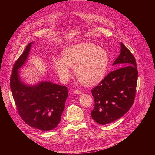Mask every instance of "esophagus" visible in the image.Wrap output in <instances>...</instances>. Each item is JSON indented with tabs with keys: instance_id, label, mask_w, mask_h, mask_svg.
I'll list each match as a JSON object with an SVG mask.
<instances>
[{
	"instance_id": "34e87169",
	"label": "esophagus",
	"mask_w": 155,
	"mask_h": 155,
	"mask_svg": "<svg viewBox=\"0 0 155 155\" xmlns=\"http://www.w3.org/2000/svg\"><path fill=\"white\" fill-rule=\"evenodd\" d=\"M74 93L75 94H81V91H80V90H75L74 91Z\"/></svg>"
}]
</instances>
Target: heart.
<instances>
[{
    "instance_id": "heart-1",
    "label": "heart",
    "mask_w": 155,
    "mask_h": 155,
    "mask_svg": "<svg viewBox=\"0 0 155 155\" xmlns=\"http://www.w3.org/2000/svg\"><path fill=\"white\" fill-rule=\"evenodd\" d=\"M109 57L105 50L93 43H81L65 48L62 58L53 59L54 68L60 79L67 81L71 77L70 68L83 84L92 86L104 77Z\"/></svg>"
}]
</instances>
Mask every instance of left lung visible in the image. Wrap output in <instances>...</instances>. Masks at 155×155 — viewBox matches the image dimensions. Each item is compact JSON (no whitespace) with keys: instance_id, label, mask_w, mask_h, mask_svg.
I'll list each match as a JSON object with an SVG mask.
<instances>
[{"instance_id":"left-lung-1","label":"left lung","mask_w":155,"mask_h":155,"mask_svg":"<svg viewBox=\"0 0 155 155\" xmlns=\"http://www.w3.org/2000/svg\"><path fill=\"white\" fill-rule=\"evenodd\" d=\"M121 52L113 65L121 67L110 72L91 90L94 107L93 119L105 125L122 117L134 103L138 71L134 56L121 43Z\"/></svg>"}]
</instances>
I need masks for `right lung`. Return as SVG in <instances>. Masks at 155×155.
Masks as SVG:
<instances>
[{
	"instance_id": "1",
	"label": "right lung",
	"mask_w": 155,
	"mask_h": 155,
	"mask_svg": "<svg viewBox=\"0 0 155 155\" xmlns=\"http://www.w3.org/2000/svg\"><path fill=\"white\" fill-rule=\"evenodd\" d=\"M32 42L15 62L10 77V89L17 111L26 124L41 130H50L59 123L68 96V87L50 81L34 86L22 82L18 71L29 53Z\"/></svg>"
}]
</instances>
